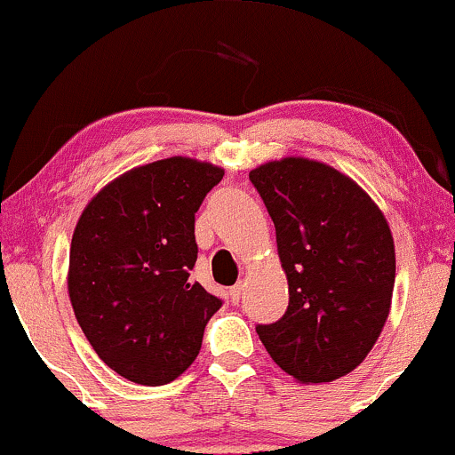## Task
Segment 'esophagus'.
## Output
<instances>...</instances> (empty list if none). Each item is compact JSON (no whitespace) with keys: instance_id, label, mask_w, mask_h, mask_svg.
Returning <instances> with one entry per match:
<instances>
[{"instance_id":"34e87169","label":"esophagus","mask_w":455,"mask_h":455,"mask_svg":"<svg viewBox=\"0 0 455 455\" xmlns=\"http://www.w3.org/2000/svg\"><path fill=\"white\" fill-rule=\"evenodd\" d=\"M229 298H232L234 304H238V299L243 298V283H236L232 289H229Z\"/></svg>"}]
</instances>
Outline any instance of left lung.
<instances>
[{"instance_id": "obj_1", "label": "left lung", "mask_w": 455, "mask_h": 455, "mask_svg": "<svg viewBox=\"0 0 455 455\" xmlns=\"http://www.w3.org/2000/svg\"><path fill=\"white\" fill-rule=\"evenodd\" d=\"M275 226L289 307L259 324L275 363L302 383L353 372L381 335L395 289V241L386 217L350 177L284 157L250 172Z\"/></svg>"}]
</instances>
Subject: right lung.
<instances>
[{"label": "right lung", "instance_id": "right-lung-1", "mask_svg": "<svg viewBox=\"0 0 455 455\" xmlns=\"http://www.w3.org/2000/svg\"><path fill=\"white\" fill-rule=\"evenodd\" d=\"M223 168L168 157L133 168L83 210L69 250L74 315L120 377L164 386L199 355L223 299L190 278L195 212Z\"/></svg>", "mask_w": 455, "mask_h": 455}]
</instances>
